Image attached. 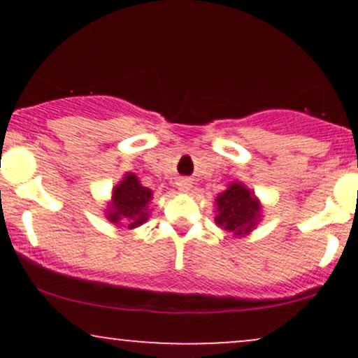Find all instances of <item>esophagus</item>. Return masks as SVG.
Wrapping results in <instances>:
<instances>
[{
	"mask_svg": "<svg viewBox=\"0 0 358 358\" xmlns=\"http://www.w3.org/2000/svg\"><path fill=\"white\" fill-rule=\"evenodd\" d=\"M176 188H178V190L183 192V193L190 192V190H192V182H190V180H188V178L178 180V183H176Z\"/></svg>",
	"mask_w": 358,
	"mask_h": 358,
	"instance_id": "obj_1",
	"label": "esophagus"
}]
</instances>
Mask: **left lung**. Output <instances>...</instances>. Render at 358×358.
Here are the masks:
<instances>
[{"label": "left lung", "mask_w": 358, "mask_h": 358, "mask_svg": "<svg viewBox=\"0 0 358 358\" xmlns=\"http://www.w3.org/2000/svg\"><path fill=\"white\" fill-rule=\"evenodd\" d=\"M215 224L232 237L249 236L262 219V203L242 182H232L215 196Z\"/></svg>", "instance_id": "left-lung-1"}]
</instances>
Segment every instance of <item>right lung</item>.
Wrapping results in <instances>:
<instances>
[{
	"mask_svg": "<svg viewBox=\"0 0 358 358\" xmlns=\"http://www.w3.org/2000/svg\"><path fill=\"white\" fill-rule=\"evenodd\" d=\"M151 200H153V190L143 187L138 176L127 171L113 187L104 215L116 227L136 229L151 215Z\"/></svg>",
	"mask_w": 358,
	"mask_h": 358,
	"instance_id": "add662e5",
	"label": "right lung"
}]
</instances>
